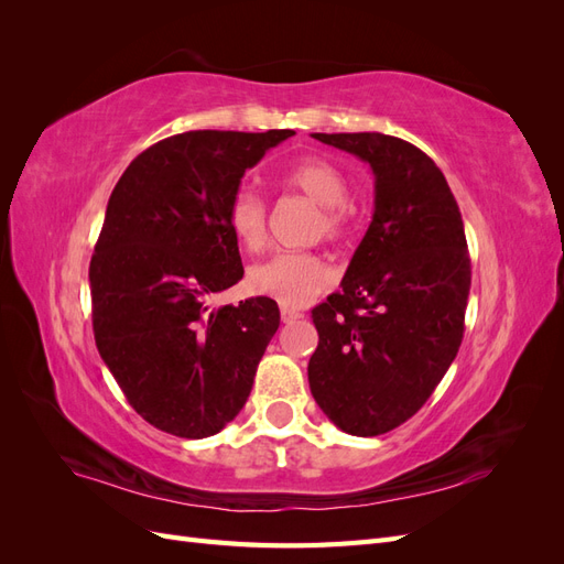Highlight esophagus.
Instances as JSON below:
<instances>
[{
    "label": "esophagus",
    "mask_w": 564,
    "mask_h": 564,
    "mask_svg": "<svg viewBox=\"0 0 564 564\" xmlns=\"http://www.w3.org/2000/svg\"><path fill=\"white\" fill-rule=\"evenodd\" d=\"M301 317H303V313H299V311L282 308V322H284V324H294V322H299Z\"/></svg>",
    "instance_id": "1"
}]
</instances>
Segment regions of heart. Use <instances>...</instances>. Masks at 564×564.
<instances>
[{"label": "heart", "instance_id": "1", "mask_svg": "<svg viewBox=\"0 0 564 564\" xmlns=\"http://www.w3.org/2000/svg\"><path fill=\"white\" fill-rule=\"evenodd\" d=\"M282 183L292 191L319 204L322 212L315 230L329 240H340L350 228L346 207L348 181L329 160L303 158L284 169ZM228 228L232 237L249 251H259L268 240V209L259 193L240 187L228 202ZM334 280V270L317 253L280 251L249 270V289L253 294L278 301L284 308H301L322 294Z\"/></svg>", "mask_w": 564, "mask_h": 564}]
</instances>
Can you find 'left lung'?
I'll use <instances>...</instances> for the list:
<instances>
[{
    "label": "left lung",
    "instance_id": "8db88e82",
    "mask_svg": "<svg viewBox=\"0 0 564 564\" xmlns=\"http://www.w3.org/2000/svg\"><path fill=\"white\" fill-rule=\"evenodd\" d=\"M373 172V216L350 265L313 311L315 402L344 433L383 435L412 419L464 338L470 259L445 174L416 145L377 131L313 133Z\"/></svg>",
    "mask_w": 564,
    "mask_h": 564
}]
</instances>
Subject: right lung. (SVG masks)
<instances>
[{
	"instance_id": "add662e5",
	"label": "right lung",
	"mask_w": 564,
	"mask_h": 564,
	"mask_svg": "<svg viewBox=\"0 0 564 564\" xmlns=\"http://www.w3.org/2000/svg\"><path fill=\"white\" fill-rule=\"evenodd\" d=\"M294 135L185 131L135 158L110 195L89 265L94 336L150 425L202 440L245 406L280 327L272 299L212 308L245 275L228 202L247 169Z\"/></svg>"
}]
</instances>
